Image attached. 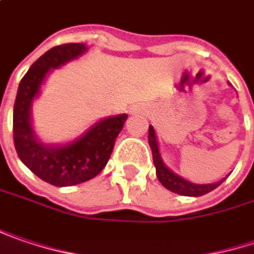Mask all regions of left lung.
<instances>
[{
  "mask_svg": "<svg viewBox=\"0 0 254 254\" xmlns=\"http://www.w3.org/2000/svg\"><path fill=\"white\" fill-rule=\"evenodd\" d=\"M229 85L232 84L227 81ZM148 144L151 148V153H153V163L156 166V174H157V179L159 182L167 190H170L173 193H177V194H182V196H190V197H198L203 196V194H207L211 190H214L216 187H219L220 184L226 180V176L224 179L216 182V183L210 184H196L189 182L183 179L182 176L176 174L174 171L170 170L164 161L161 159V154H160V147H159V140H157V135H156V130L153 126L148 127Z\"/></svg>",
  "mask_w": 254,
  "mask_h": 254,
  "instance_id": "left-lung-1",
  "label": "left lung"
}]
</instances>
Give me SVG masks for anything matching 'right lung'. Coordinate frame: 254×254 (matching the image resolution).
I'll return each mask as SVG.
<instances>
[{
    "label": "right lung",
    "mask_w": 254,
    "mask_h": 254,
    "mask_svg": "<svg viewBox=\"0 0 254 254\" xmlns=\"http://www.w3.org/2000/svg\"><path fill=\"white\" fill-rule=\"evenodd\" d=\"M85 53L87 45L80 43L48 50L22 77L14 104L12 130L19 160L41 180L57 187L84 183L103 170L127 120V114L106 117L65 144H45L37 135L32 126V103L41 93L47 75Z\"/></svg>",
    "instance_id": "obj_1"
}]
</instances>
